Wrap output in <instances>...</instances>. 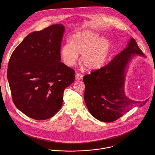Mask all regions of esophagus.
Here are the masks:
<instances>
[{"label": "esophagus", "instance_id": "esophagus-1", "mask_svg": "<svg viewBox=\"0 0 155 155\" xmlns=\"http://www.w3.org/2000/svg\"><path fill=\"white\" fill-rule=\"evenodd\" d=\"M82 78H83L82 74H81L80 73H76V80L80 81V80H82Z\"/></svg>", "mask_w": 155, "mask_h": 155}]
</instances>
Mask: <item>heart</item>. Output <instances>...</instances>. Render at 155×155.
<instances>
[{
    "label": "heart",
    "mask_w": 155,
    "mask_h": 155,
    "mask_svg": "<svg viewBox=\"0 0 155 155\" xmlns=\"http://www.w3.org/2000/svg\"><path fill=\"white\" fill-rule=\"evenodd\" d=\"M110 42L99 34L86 30L74 35L71 43L67 42L61 49L63 62L73 66L82 55L81 62L89 70H97L104 66L110 51Z\"/></svg>",
    "instance_id": "1"
}]
</instances>
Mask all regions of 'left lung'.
Returning <instances> with one entry per match:
<instances>
[{
	"mask_svg": "<svg viewBox=\"0 0 155 155\" xmlns=\"http://www.w3.org/2000/svg\"><path fill=\"white\" fill-rule=\"evenodd\" d=\"M135 55L144 57L135 39L131 38L126 48L106 66L84 76V100L90 113L97 119L111 122L116 120L141 103L130 99L125 94L126 68Z\"/></svg>",
	"mask_w": 155,
	"mask_h": 155,
	"instance_id": "8db88e82",
	"label": "left lung"
}]
</instances>
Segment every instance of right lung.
I'll list each match as a JSON object with an SVG mask.
<instances>
[{"mask_svg": "<svg viewBox=\"0 0 155 155\" xmlns=\"http://www.w3.org/2000/svg\"><path fill=\"white\" fill-rule=\"evenodd\" d=\"M64 30L54 24L31 33L10 57L7 77L13 102L32 119L54 116L62 106L64 89L74 81V70L60 62Z\"/></svg>", "mask_w": 155, "mask_h": 155, "instance_id": "add662e5", "label": "right lung"}]
</instances>
